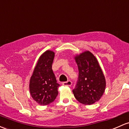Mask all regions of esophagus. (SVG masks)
<instances>
[{
    "label": "esophagus",
    "mask_w": 129,
    "mask_h": 129,
    "mask_svg": "<svg viewBox=\"0 0 129 129\" xmlns=\"http://www.w3.org/2000/svg\"><path fill=\"white\" fill-rule=\"evenodd\" d=\"M72 81L70 80L67 81L66 82H63V83H62V85L64 86H70L72 85Z\"/></svg>",
    "instance_id": "obj_1"
}]
</instances>
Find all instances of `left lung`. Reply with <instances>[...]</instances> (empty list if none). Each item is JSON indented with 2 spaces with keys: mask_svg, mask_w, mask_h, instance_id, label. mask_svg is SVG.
<instances>
[{
  "mask_svg": "<svg viewBox=\"0 0 129 129\" xmlns=\"http://www.w3.org/2000/svg\"><path fill=\"white\" fill-rule=\"evenodd\" d=\"M74 59L78 67L79 76L73 93L82 104H94L104 94L106 80L97 58L89 51L77 54Z\"/></svg>",
  "mask_w": 129,
  "mask_h": 129,
  "instance_id": "8db88e82",
  "label": "left lung"
}]
</instances>
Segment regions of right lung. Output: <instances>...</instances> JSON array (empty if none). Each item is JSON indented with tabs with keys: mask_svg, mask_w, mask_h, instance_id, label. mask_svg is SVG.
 Segmentation results:
<instances>
[{
	"mask_svg": "<svg viewBox=\"0 0 129 129\" xmlns=\"http://www.w3.org/2000/svg\"><path fill=\"white\" fill-rule=\"evenodd\" d=\"M54 52L46 50L40 56L29 81V90L32 99L40 105L53 102L58 94L56 77L52 70Z\"/></svg>",
	"mask_w": 129,
	"mask_h": 129,
	"instance_id": "add662e5",
	"label": "right lung"
}]
</instances>
